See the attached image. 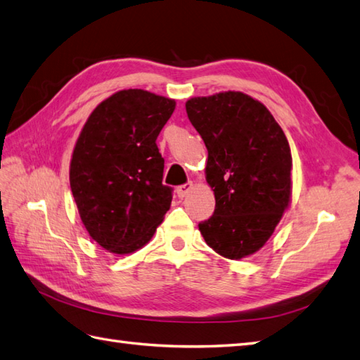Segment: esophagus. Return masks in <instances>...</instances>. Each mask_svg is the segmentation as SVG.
<instances>
[{"label":"esophagus","instance_id":"obj_1","mask_svg":"<svg viewBox=\"0 0 360 360\" xmlns=\"http://www.w3.org/2000/svg\"><path fill=\"white\" fill-rule=\"evenodd\" d=\"M193 188V182H187V184H182V186H179L178 188H176V195H178V198H184L186 196L188 191Z\"/></svg>","mask_w":360,"mask_h":360}]
</instances>
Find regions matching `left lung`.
Returning <instances> with one entry per match:
<instances>
[{
    "instance_id": "8db88e82",
    "label": "left lung",
    "mask_w": 360,
    "mask_h": 360,
    "mask_svg": "<svg viewBox=\"0 0 360 360\" xmlns=\"http://www.w3.org/2000/svg\"><path fill=\"white\" fill-rule=\"evenodd\" d=\"M186 110L208 150L205 178L216 199L200 235L238 261L264 247L290 204L287 136L269 108L242 91L191 98Z\"/></svg>"
}]
</instances>
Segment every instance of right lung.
Instances as JSON below:
<instances>
[{"instance_id":"add662e5","label":"right lung","mask_w":360,"mask_h":360,"mask_svg":"<svg viewBox=\"0 0 360 360\" xmlns=\"http://www.w3.org/2000/svg\"><path fill=\"white\" fill-rule=\"evenodd\" d=\"M174 99L129 89L99 104L81 130L70 188L91 239L107 252L133 253L152 239L172 204L156 138Z\"/></svg>"}]
</instances>
